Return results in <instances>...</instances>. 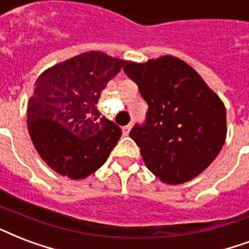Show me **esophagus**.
Instances as JSON below:
<instances>
[{
    "mask_svg": "<svg viewBox=\"0 0 249 249\" xmlns=\"http://www.w3.org/2000/svg\"><path fill=\"white\" fill-rule=\"evenodd\" d=\"M130 129H132V124H128L125 125V126H123V134H124V136H128L129 132H130Z\"/></svg>",
    "mask_w": 249,
    "mask_h": 249,
    "instance_id": "esophagus-1",
    "label": "esophagus"
}]
</instances>
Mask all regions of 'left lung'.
Segmentation results:
<instances>
[{
	"label": "left lung",
	"mask_w": 249,
	"mask_h": 249,
	"mask_svg": "<svg viewBox=\"0 0 249 249\" xmlns=\"http://www.w3.org/2000/svg\"><path fill=\"white\" fill-rule=\"evenodd\" d=\"M124 71L149 106L145 125H136L129 133L146 167L166 184L195 179L217 158L226 141L221 98L178 57L126 61Z\"/></svg>",
	"instance_id": "8db88e82"
}]
</instances>
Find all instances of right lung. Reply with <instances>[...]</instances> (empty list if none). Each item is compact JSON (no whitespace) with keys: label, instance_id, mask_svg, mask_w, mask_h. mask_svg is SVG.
Segmentation results:
<instances>
[{"label":"right lung","instance_id":"1","mask_svg":"<svg viewBox=\"0 0 249 249\" xmlns=\"http://www.w3.org/2000/svg\"><path fill=\"white\" fill-rule=\"evenodd\" d=\"M126 61L99 51L51 66L36 79L27 104L32 143L52 170L69 179L90 176L107 160L121 129L98 111L107 82Z\"/></svg>","mask_w":249,"mask_h":249}]
</instances>
